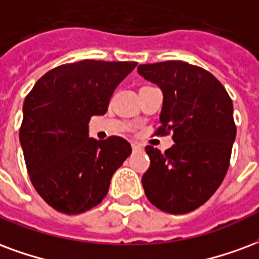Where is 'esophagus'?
I'll return each instance as SVG.
<instances>
[{
  "label": "esophagus",
  "instance_id": "1",
  "mask_svg": "<svg viewBox=\"0 0 259 259\" xmlns=\"http://www.w3.org/2000/svg\"><path fill=\"white\" fill-rule=\"evenodd\" d=\"M132 148H133V152H141L143 151V145H140L139 143H132Z\"/></svg>",
  "mask_w": 259,
  "mask_h": 259
}]
</instances>
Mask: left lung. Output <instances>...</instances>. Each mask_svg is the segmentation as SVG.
I'll list each match as a JSON object with an SVG mask.
<instances>
[{
    "label": "left lung",
    "instance_id": "obj_1",
    "mask_svg": "<svg viewBox=\"0 0 259 259\" xmlns=\"http://www.w3.org/2000/svg\"><path fill=\"white\" fill-rule=\"evenodd\" d=\"M139 74L163 92L156 136L171 135V148L152 145L141 181L147 198L168 214H185L206 203L221 185L236 137L233 104L211 72L180 60L140 64Z\"/></svg>",
    "mask_w": 259,
    "mask_h": 259
}]
</instances>
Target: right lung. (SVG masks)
Wrapping results in <instances>:
<instances>
[{
	"mask_svg": "<svg viewBox=\"0 0 259 259\" xmlns=\"http://www.w3.org/2000/svg\"><path fill=\"white\" fill-rule=\"evenodd\" d=\"M136 61L82 60L42 75L23 104L19 139L34 188L64 214L96 207L111 177L132 154L122 137L89 139L88 123L104 115L116 86Z\"/></svg>",
	"mask_w": 259,
	"mask_h": 259,
	"instance_id": "obj_1",
	"label": "right lung"
}]
</instances>
